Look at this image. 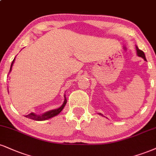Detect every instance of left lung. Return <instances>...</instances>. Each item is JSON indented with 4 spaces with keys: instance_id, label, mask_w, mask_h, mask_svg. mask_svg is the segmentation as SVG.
<instances>
[{
    "instance_id": "1",
    "label": "left lung",
    "mask_w": 156,
    "mask_h": 156,
    "mask_svg": "<svg viewBox=\"0 0 156 156\" xmlns=\"http://www.w3.org/2000/svg\"><path fill=\"white\" fill-rule=\"evenodd\" d=\"M136 54H137L138 57L143 58V59H144V61H147V59H146V58H145V55H144V53L143 51H142V50L139 49V48L137 47V46H136ZM99 115L103 116L102 114H101V113H99Z\"/></svg>"
}]
</instances>
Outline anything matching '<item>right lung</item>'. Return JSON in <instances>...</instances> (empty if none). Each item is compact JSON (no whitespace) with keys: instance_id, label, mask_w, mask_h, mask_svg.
Returning a JSON list of instances; mask_svg holds the SVG:
<instances>
[{"instance_id":"1","label":"right lung","mask_w":156,"mask_h":156,"mask_svg":"<svg viewBox=\"0 0 156 156\" xmlns=\"http://www.w3.org/2000/svg\"><path fill=\"white\" fill-rule=\"evenodd\" d=\"M14 61H15V58L14 59V60L12 61V65H11L10 72L12 71V66H13V65H14ZM64 97H65V100H64L63 104L62 105L60 106L59 108L49 110V111L44 112V113L41 114V115H37V114L34 113V112H31V113L28 114V115H24V116H25L26 118H27V119H32V120H35V121H46V120L51 119V118H53V117H54V116L57 115L58 114H59L60 112H61L62 110H63L64 108H65V105H66V103H67V99H66V97H65V95Z\"/></svg>"}]
</instances>
